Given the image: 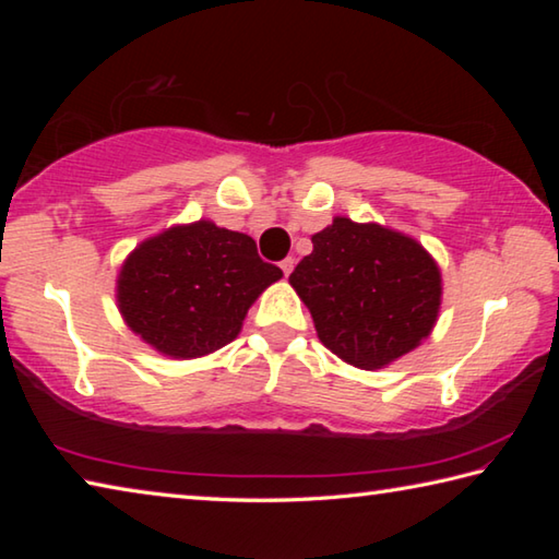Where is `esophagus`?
I'll return each instance as SVG.
<instances>
[{
	"label": "esophagus",
	"mask_w": 559,
	"mask_h": 559,
	"mask_svg": "<svg viewBox=\"0 0 559 559\" xmlns=\"http://www.w3.org/2000/svg\"><path fill=\"white\" fill-rule=\"evenodd\" d=\"M293 266H296V261H293L290 257H288V259H283V261H281V271H283V273H286V276H290V271H293Z\"/></svg>",
	"instance_id": "1"
}]
</instances>
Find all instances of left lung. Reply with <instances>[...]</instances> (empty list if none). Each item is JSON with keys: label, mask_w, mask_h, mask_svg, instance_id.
I'll use <instances>...</instances> for the list:
<instances>
[{"label": "left lung", "mask_w": 559, "mask_h": 559, "mask_svg": "<svg viewBox=\"0 0 559 559\" xmlns=\"http://www.w3.org/2000/svg\"><path fill=\"white\" fill-rule=\"evenodd\" d=\"M320 343L359 370H380L429 337L441 271L412 236L335 216L290 273Z\"/></svg>", "instance_id": "obj_1"}]
</instances>
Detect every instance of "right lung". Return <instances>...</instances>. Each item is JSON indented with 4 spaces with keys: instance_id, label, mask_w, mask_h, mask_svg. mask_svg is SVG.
<instances>
[{
    "instance_id": "obj_1",
    "label": "right lung",
    "mask_w": 559,
    "mask_h": 559,
    "mask_svg": "<svg viewBox=\"0 0 559 559\" xmlns=\"http://www.w3.org/2000/svg\"><path fill=\"white\" fill-rule=\"evenodd\" d=\"M281 276L251 236L200 219L140 243L118 273L116 298L150 347L192 359L229 345L253 300Z\"/></svg>"
}]
</instances>
